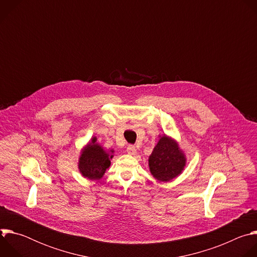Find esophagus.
Segmentation results:
<instances>
[{"label": "esophagus", "mask_w": 257, "mask_h": 257, "mask_svg": "<svg viewBox=\"0 0 257 257\" xmlns=\"http://www.w3.org/2000/svg\"><path fill=\"white\" fill-rule=\"evenodd\" d=\"M126 151H127V153H128L130 156H135V155H136V149L134 148L133 145H128Z\"/></svg>", "instance_id": "34e87169"}]
</instances>
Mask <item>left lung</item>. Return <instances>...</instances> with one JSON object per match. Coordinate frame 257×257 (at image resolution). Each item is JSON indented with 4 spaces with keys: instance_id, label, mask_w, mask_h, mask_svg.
Listing matches in <instances>:
<instances>
[{
    "instance_id": "obj_1",
    "label": "left lung",
    "mask_w": 257,
    "mask_h": 257,
    "mask_svg": "<svg viewBox=\"0 0 257 257\" xmlns=\"http://www.w3.org/2000/svg\"><path fill=\"white\" fill-rule=\"evenodd\" d=\"M149 166L152 175L159 181L168 182L178 177L186 166V158L177 141L171 137L161 136L150 156Z\"/></svg>"
}]
</instances>
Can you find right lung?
<instances>
[{
    "mask_svg": "<svg viewBox=\"0 0 257 257\" xmlns=\"http://www.w3.org/2000/svg\"><path fill=\"white\" fill-rule=\"evenodd\" d=\"M111 153L113 154V151ZM112 154L105 152L96 143V137H93L81 152L78 163L79 172L89 180H99L111 166L109 160L114 157Z\"/></svg>",
    "mask_w": 257,
    "mask_h": 257,
    "instance_id": "add662e5",
    "label": "right lung"
}]
</instances>
